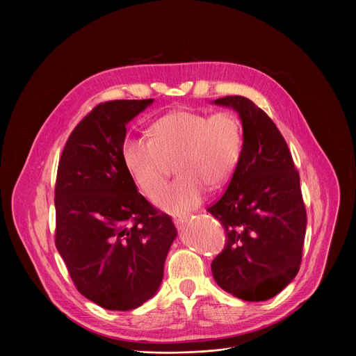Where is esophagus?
<instances>
[{"mask_svg":"<svg viewBox=\"0 0 356 356\" xmlns=\"http://www.w3.org/2000/svg\"><path fill=\"white\" fill-rule=\"evenodd\" d=\"M187 218H188V216H186V214H180V216H175L173 221H175V224H176L177 227H181V225L187 221Z\"/></svg>","mask_w":356,"mask_h":356,"instance_id":"esophagus-1","label":"esophagus"}]
</instances>
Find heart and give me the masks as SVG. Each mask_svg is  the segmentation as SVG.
Masks as SVG:
<instances>
[{
  "label": "heart",
  "mask_w": 356,
  "mask_h": 356,
  "mask_svg": "<svg viewBox=\"0 0 356 356\" xmlns=\"http://www.w3.org/2000/svg\"><path fill=\"white\" fill-rule=\"evenodd\" d=\"M243 149V128L231 111L214 114L175 110L150 127V139L128 138L124 163L138 187L149 197L166 181L170 163L180 175L155 195V204L169 213L198 206L206 190L224 187L235 173Z\"/></svg>",
  "instance_id": "heart-1"
}]
</instances>
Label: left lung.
Returning a JSON list of instances; mask_svg holds the SVG:
<instances>
[{"instance_id":"8db88e82","label":"left lung","mask_w":356,"mask_h":356,"mask_svg":"<svg viewBox=\"0 0 356 356\" xmlns=\"http://www.w3.org/2000/svg\"><path fill=\"white\" fill-rule=\"evenodd\" d=\"M242 121L243 149L227 191L209 207L224 227V250L211 264L217 284L245 301L280 293L301 264L307 214L289 146L275 122L249 98L214 101Z\"/></svg>"}]
</instances>
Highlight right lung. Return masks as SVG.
<instances>
[{
    "label": "right lung",
    "mask_w": 356,
    "mask_h": 356,
    "mask_svg": "<svg viewBox=\"0 0 356 356\" xmlns=\"http://www.w3.org/2000/svg\"><path fill=\"white\" fill-rule=\"evenodd\" d=\"M154 103H101L70 134L59 161L56 248L77 290L107 310H134L154 297L177 231L138 193L122 145L127 124Z\"/></svg>",
    "instance_id": "1"
}]
</instances>
